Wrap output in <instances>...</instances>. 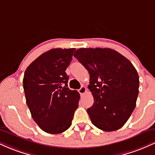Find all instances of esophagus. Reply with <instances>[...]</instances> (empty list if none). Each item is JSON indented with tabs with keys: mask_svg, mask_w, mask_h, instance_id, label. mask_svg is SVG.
<instances>
[{
	"mask_svg": "<svg viewBox=\"0 0 155 155\" xmlns=\"http://www.w3.org/2000/svg\"><path fill=\"white\" fill-rule=\"evenodd\" d=\"M86 92H87V88L85 87L84 86H82L79 90V92L80 93V95H84Z\"/></svg>",
	"mask_w": 155,
	"mask_h": 155,
	"instance_id": "esophagus-1",
	"label": "esophagus"
}]
</instances>
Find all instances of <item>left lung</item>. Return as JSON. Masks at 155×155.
<instances>
[{
  "label": "left lung",
  "instance_id": "1",
  "mask_svg": "<svg viewBox=\"0 0 155 155\" xmlns=\"http://www.w3.org/2000/svg\"><path fill=\"white\" fill-rule=\"evenodd\" d=\"M74 56L90 74L94 104L87 113L92 124L109 132L121 128L136 105L139 77L135 67L109 48H81Z\"/></svg>",
  "mask_w": 155,
  "mask_h": 155
}]
</instances>
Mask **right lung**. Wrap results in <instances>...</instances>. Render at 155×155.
<instances>
[{
    "label": "right lung",
    "mask_w": 155,
    "mask_h": 155,
    "mask_svg": "<svg viewBox=\"0 0 155 155\" xmlns=\"http://www.w3.org/2000/svg\"><path fill=\"white\" fill-rule=\"evenodd\" d=\"M74 51V48L50 49L25 72L23 88L31 116L42 130L50 134L68 129L79 106V93L68 87L65 73Z\"/></svg>",
    "instance_id": "obj_1"
}]
</instances>
